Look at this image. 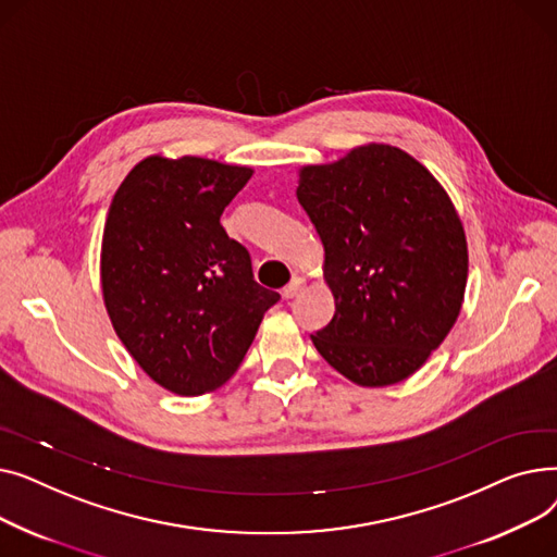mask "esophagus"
Listing matches in <instances>:
<instances>
[{
  "label": "esophagus",
  "instance_id": "1",
  "mask_svg": "<svg viewBox=\"0 0 557 557\" xmlns=\"http://www.w3.org/2000/svg\"><path fill=\"white\" fill-rule=\"evenodd\" d=\"M302 288H305V280H302V277H294V280H290V282L284 286L282 296H284V298H296Z\"/></svg>",
  "mask_w": 557,
  "mask_h": 557
}]
</instances>
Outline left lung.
<instances>
[{
  "mask_svg": "<svg viewBox=\"0 0 557 557\" xmlns=\"http://www.w3.org/2000/svg\"><path fill=\"white\" fill-rule=\"evenodd\" d=\"M298 175L336 305L311 341L357 386L399 384L441 347L462 309L470 257L454 202L422 162L391 144L357 146Z\"/></svg>",
  "mask_w": 557,
  "mask_h": 557,
  "instance_id": "1",
  "label": "left lung"
}]
</instances>
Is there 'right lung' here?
<instances>
[{"mask_svg": "<svg viewBox=\"0 0 557 557\" xmlns=\"http://www.w3.org/2000/svg\"><path fill=\"white\" fill-rule=\"evenodd\" d=\"M252 169L162 153L114 191L101 239V294L137 366L162 388L196 397L242 366L280 294L252 280L248 250L221 214Z\"/></svg>", "mask_w": 557, "mask_h": 557, "instance_id": "1", "label": "right lung"}]
</instances>
